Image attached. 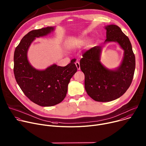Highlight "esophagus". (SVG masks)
Returning <instances> with one entry per match:
<instances>
[{
  "label": "esophagus",
  "instance_id": "obj_1",
  "mask_svg": "<svg viewBox=\"0 0 146 146\" xmlns=\"http://www.w3.org/2000/svg\"><path fill=\"white\" fill-rule=\"evenodd\" d=\"M75 65L78 68V70H80V64H79V62H75Z\"/></svg>",
  "mask_w": 146,
  "mask_h": 146
}]
</instances>
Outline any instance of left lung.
<instances>
[{
  "mask_svg": "<svg viewBox=\"0 0 146 146\" xmlns=\"http://www.w3.org/2000/svg\"><path fill=\"white\" fill-rule=\"evenodd\" d=\"M105 29V42H117L124 50L120 66L115 70L103 66L100 61L101 46L86 51L80 60V70L84 74L85 90L98 102H109L122 96L132 83L135 69V57L128 37L117 25H108Z\"/></svg>",
  "mask_w": 146,
  "mask_h": 146,
  "instance_id": "obj_1",
  "label": "left lung"
}]
</instances>
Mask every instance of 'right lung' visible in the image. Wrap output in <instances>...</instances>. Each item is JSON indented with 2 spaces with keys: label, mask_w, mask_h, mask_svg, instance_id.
Returning <instances> with one entry per match:
<instances>
[{
  "label": "right lung",
  "mask_w": 146,
  "mask_h": 146,
  "mask_svg": "<svg viewBox=\"0 0 146 146\" xmlns=\"http://www.w3.org/2000/svg\"><path fill=\"white\" fill-rule=\"evenodd\" d=\"M53 27L29 32L16 47L14 55V74L16 81L25 95L41 106H51L60 103L66 97L68 84L77 71L72 59L65 67L53 64L45 70H37L29 63L28 48L36 38L50 33Z\"/></svg>",
  "instance_id": "obj_1"
}]
</instances>
